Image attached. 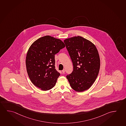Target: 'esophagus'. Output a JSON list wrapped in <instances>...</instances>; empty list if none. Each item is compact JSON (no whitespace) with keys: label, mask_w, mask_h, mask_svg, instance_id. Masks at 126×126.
<instances>
[{"label":"esophagus","mask_w":126,"mask_h":126,"mask_svg":"<svg viewBox=\"0 0 126 126\" xmlns=\"http://www.w3.org/2000/svg\"><path fill=\"white\" fill-rule=\"evenodd\" d=\"M65 72V69H63V70H62V73H63V74H64Z\"/></svg>","instance_id":"34e87169"}]
</instances>
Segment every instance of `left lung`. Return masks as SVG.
Masks as SVG:
<instances>
[{
  "instance_id": "left-lung-1",
  "label": "left lung",
  "mask_w": 126,
  "mask_h": 126,
  "mask_svg": "<svg viewBox=\"0 0 126 126\" xmlns=\"http://www.w3.org/2000/svg\"><path fill=\"white\" fill-rule=\"evenodd\" d=\"M64 42L74 66L72 73L66 76L70 85L78 92L88 90L95 81L100 69L96 46L80 36L67 38Z\"/></svg>"
}]
</instances>
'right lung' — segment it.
I'll list each match as a JSON object with an SVG mask.
<instances>
[{
	"label": "right lung",
	"instance_id": "obj_1",
	"mask_svg": "<svg viewBox=\"0 0 126 126\" xmlns=\"http://www.w3.org/2000/svg\"><path fill=\"white\" fill-rule=\"evenodd\" d=\"M65 45L61 40L49 36L34 41L26 58L27 71L33 84L43 91L53 88L60 74L55 69V55Z\"/></svg>",
	"mask_w": 126,
	"mask_h": 126
}]
</instances>
